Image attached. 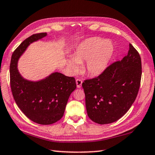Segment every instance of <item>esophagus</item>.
<instances>
[{
    "label": "esophagus",
    "mask_w": 155,
    "mask_h": 155,
    "mask_svg": "<svg viewBox=\"0 0 155 155\" xmlns=\"http://www.w3.org/2000/svg\"><path fill=\"white\" fill-rule=\"evenodd\" d=\"M82 80L80 79V78H77V80H76V83H77V86L78 88H80L81 87V85H82Z\"/></svg>",
    "instance_id": "esophagus-1"
}]
</instances>
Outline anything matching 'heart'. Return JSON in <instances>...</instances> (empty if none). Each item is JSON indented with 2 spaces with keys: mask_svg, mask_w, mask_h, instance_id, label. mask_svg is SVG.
<instances>
[{
  "mask_svg": "<svg viewBox=\"0 0 155 155\" xmlns=\"http://www.w3.org/2000/svg\"><path fill=\"white\" fill-rule=\"evenodd\" d=\"M113 51L111 41L99 37L91 38L78 47L73 58L68 61L69 65L74 72H77L80 68L79 63L85 62V70L89 74L99 75L107 68Z\"/></svg>",
  "mask_w": 155,
  "mask_h": 155,
  "instance_id": "obj_1",
  "label": "heart"
}]
</instances>
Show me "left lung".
I'll return each instance as SVG.
<instances>
[{
  "mask_svg": "<svg viewBox=\"0 0 155 155\" xmlns=\"http://www.w3.org/2000/svg\"><path fill=\"white\" fill-rule=\"evenodd\" d=\"M141 74V57L130 44L128 53L121 61L110 64L97 77L84 80L82 87L90 119L103 125L124 116L136 99Z\"/></svg>",
  "mask_w": 155,
  "mask_h": 155,
  "instance_id": "obj_1",
  "label": "left lung"
}]
</instances>
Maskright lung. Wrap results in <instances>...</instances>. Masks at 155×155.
<instances>
[{"mask_svg":"<svg viewBox=\"0 0 155 155\" xmlns=\"http://www.w3.org/2000/svg\"><path fill=\"white\" fill-rule=\"evenodd\" d=\"M46 35L34 34L23 41L12 54L9 67L11 90L16 104L28 119L41 125L59 121L69 97L77 87L74 78L61 73H53L38 82L25 80L19 74L17 62L20 56L31 43Z\"/></svg>","mask_w":155,"mask_h":155,"instance_id":"right-lung-1","label":"right lung"}]
</instances>
